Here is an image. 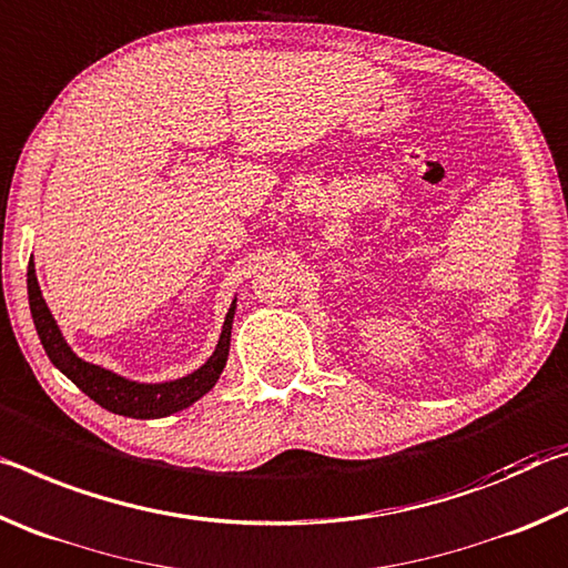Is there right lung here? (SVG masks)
Wrapping results in <instances>:
<instances>
[{"label": "right lung", "mask_w": 568, "mask_h": 568, "mask_svg": "<svg viewBox=\"0 0 568 568\" xmlns=\"http://www.w3.org/2000/svg\"><path fill=\"white\" fill-rule=\"evenodd\" d=\"M27 293H30V311L37 335L44 345V353L50 355L54 368H60L67 378H70L84 396H90L102 408H108L118 416L128 418H165L182 408L192 406L205 393L215 386L220 373H223L230 353V331H233L235 318V301L230 305L225 315L223 333L210 358L200 365L197 371L187 373L178 381L165 383H138L124 376H118L102 365H94L82 361L70 345H67L60 325L52 318L50 307H47L40 283H37L34 263L30 261L27 267Z\"/></svg>", "instance_id": "obj_1"}]
</instances>
